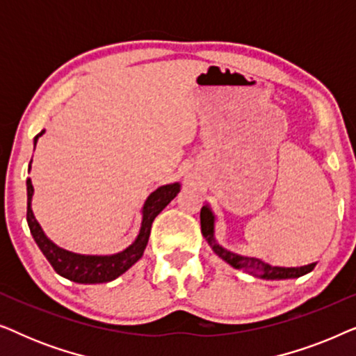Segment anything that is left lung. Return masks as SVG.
I'll return each mask as SVG.
<instances>
[{"label":"left lung","mask_w":356,"mask_h":356,"mask_svg":"<svg viewBox=\"0 0 356 356\" xmlns=\"http://www.w3.org/2000/svg\"><path fill=\"white\" fill-rule=\"evenodd\" d=\"M201 232L204 238H206L209 245L217 256H220L223 261H227L228 264L235 267V269H246L251 270V274H259L262 279H270V280H280V279H295V277H301L308 274L314 269V264L301 266V267H274L267 264L264 261L254 259V257H245L233 254V252L223 250L218 243L213 240V216L211 209L204 206L201 209Z\"/></svg>","instance_id":"obj_1"}]
</instances>
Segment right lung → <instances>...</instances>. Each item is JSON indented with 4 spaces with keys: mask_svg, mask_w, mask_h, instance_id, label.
Masks as SVG:
<instances>
[{
    "mask_svg": "<svg viewBox=\"0 0 356 356\" xmlns=\"http://www.w3.org/2000/svg\"><path fill=\"white\" fill-rule=\"evenodd\" d=\"M45 133H38L33 139V143L37 144V140L40 136ZM32 165V160H31ZM29 165V170H31ZM179 193V184H167V186H160L159 189L150 194L147 201L144 202L143 207V223H140L139 235L136 238V241L129 248H126L124 251L118 252L113 256H84V254H76V252L66 251L63 248L56 246L55 243L50 241L43 233L42 227L38 225V222L33 217V212L31 209L32 202V194L33 186L31 178H27V223L31 228V233L33 240L40 248L43 256L47 257L53 269H55L61 277H65L67 280L77 282V284H105V282L115 280L116 277L124 274L134 262H138L143 257V252L147 246L149 236H150V228H152L154 218L168 206V202L177 196Z\"/></svg>",
    "mask_w": 356,
    "mask_h": 356,
    "instance_id": "obj_1",
    "label": "right lung"
}]
</instances>
